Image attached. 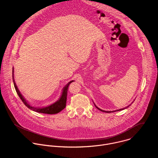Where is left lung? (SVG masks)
<instances>
[{"label":"left lung","mask_w":158,"mask_h":158,"mask_svg":"<svg viewBox=\"0 0 158 158\" xmlns=\"http://www.w3.org/2000/svg\"><path fill=\"white\" fill-rule=\"evenodd\" d=\"M95 106H96V108H98L99 110H100V111H103V112H106V113H111V112H114V111H104V110H101V109H100V108H98L96 105H95ZM124 108H123V109H120V110H116V111H120V110H124Z\"/></svg>","instance_id":"left-lung-1"}]
</instances>
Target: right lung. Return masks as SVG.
<instances>
[{
  "instance_id": "add662e5",
  "label": "right lung",
  "mask_w": 158,
  "mask_h": 158,
  "mask_svg": "<svg viewBox=\"0 0 158 158\" xmlns=\"http://www.w3.org/2000/svg\"><path fill=\"white\" fill-rule=\"evenodd\" d=\"M12 72H14V69ZM12 78H13V81H14V85L15 88V90L18 94L19 97H20V98L21 99V100L22 101V102L24 103V105L28 107L30 110H33L34 111L38 112V113H45V114H56L59 112H60L62 110H64L65 106H66V103H67V91H68V88L69 86L70 85V84L71 83H72L73 81H74L73 80L70 81L65 87L63 89V92L61 94V96L60 97V98L59 99V100H58L57 102H56L55 103L48 106L47 107H44L42 108H35L30 106L27 102V101L25 100V98L23 97V96L22 95V94L20 93L14 78V73L12 75Z\"/></svg>"
}]
</instances>
